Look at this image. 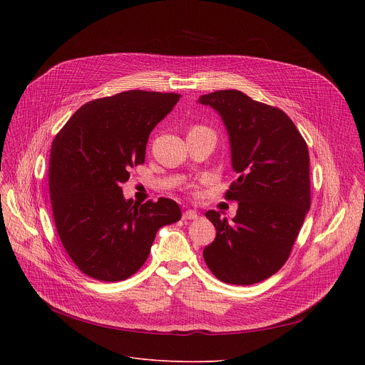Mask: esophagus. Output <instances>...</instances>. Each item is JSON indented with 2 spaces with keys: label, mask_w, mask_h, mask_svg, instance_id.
I'll return each instance as SVG.
<instances>
[{
  "label": "esophagus",
  "mask_w": 365,
  "mask_h": 365,
  "mask_svg": "<svg viewBox=\"0 0 365 365\" xmlns=\"http://www.w3.org/2000/svg\"><path fill=\"white\" fill-rule=\"evenodd\" d=\"M195 219H198V212H195V210H186L183 213V220H195Z\"/></svg>",
  "instance_id": "esophagus-1"
}]
</instances>
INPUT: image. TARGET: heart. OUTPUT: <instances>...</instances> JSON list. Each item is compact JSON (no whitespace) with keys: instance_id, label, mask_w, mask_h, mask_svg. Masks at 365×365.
Segmentation results:
<instances>
[{"instance_id":"b5f03b06","label":"heart","mask_w":365,"mask_h":365,"mask_svg":"<svg viewBox=\"0 0 365 365\" xmlns=\"http://www.w3.org/2000/svg\"><path fill=\"white\" fill-rule=\"evenodd\" d=\"M190 131H210V130L205 128V127H194Z\"/></svg>"}]
</instances>
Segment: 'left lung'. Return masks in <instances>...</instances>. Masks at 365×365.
Instances as JSON below:
<instances>
[{
    "instance_id": "left-lung-1",
    "label": "left lung",
    "mask_w": 365,
    "mask_h": 365,
    "mask_svg": "<svg viewBox=\"0 0 365 365\" xmlns=\"http://www.w3.org/2000/svg\"><path fill=\"white\" fill-rule=\"evenodd\" d=\"M198 102L220 115L238 175L226 192L238 202L232 222L215 210L205 213L216 240L204 248V260L226 284H256L281 269L309 212L308 145L281 109L238 90L204 94Z\"/></svg>"
}]
</instances>
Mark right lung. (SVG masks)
Returning <instances> with one entry per match:
<instances>
[{
	"label": "right lung",
	"instance_id": "add662e5",
	"mask_svg": "<svg viewBox=\"0 0 365 365\" xmlns=\"http://www.w3.org/2000/svg\"><path fill=\"white\" fill-rule=\"evenodd\" d=\"M180 94L130 90L86 103L51 145L48 186L66 253L86 275L123 281L146 262L158 229L182 217L170 198L136 204L121 183L145 163L149 134Z\"/></svg>",
	"mask_w": 365,
	"mask_h": 365
}]
</instances>
